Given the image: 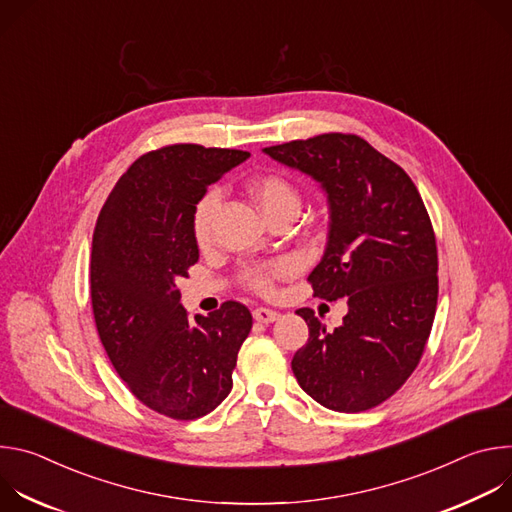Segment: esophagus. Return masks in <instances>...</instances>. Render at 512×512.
I'll use <instances>...</instances> for the list:
<instances>
[{
  "mask_svg": "<svg viewBox=\"0 0 512 512\" xmlns=\"http://www.w3.org/2000/svg\"><path fill=\"white\" fill-rule=\"evenodd\" d=\"M253 318L257 322H261V324H271V322H275L279 318V314L275 310H269V308H255L253 310Z\"/></svg>",
  "mask_w": 512,
  "mask_h": 512,
  "instance_id": "obj_1",
  "label": "esophagus"
}]
</instances>
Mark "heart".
Returning <instances> with one entry per match:
<instances>
[{
    "mask_svg": "<svg viewBox=\"0 0 512 512\" xmlns=\"http://www.w3.org/2000/svg\"><path fill=\"white\" fill-rule=\"evenodd\" d=\"M249 194L255 200V204L261 208V212L267 216L277 214V212H300L302 206V196L300 190L291 184L285 176L279 174H265L257 176L249 182ZM218 202H221V194L218 190L206 192L200 202L196 204L194 210V239L198 245H206L210 241V231H212V218L218 208ZM294 271V265L289 261H273V263H263V265H253L245 271L247 283L261 291V294H269L273 289V283L285 275Z\"/></svg>",
    "mask_w": 512,
    "mask_h": 512,
    "instance_id": "b5f03b06",
    "label": "heart"
}]
</instances>
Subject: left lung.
Masks as SVG:
<instances>
[{"label": "left lung", "instance_id": "1", "mask_svg": "<svg viewBox=\"0 0 512 512\" xmlns=\"http://www.w3.org/2000/svg\"><path fill=\"white\" fill-rule=\"evenodd\" d=\"M314 178L328 198V241L310 273L314 296L346 298L332 332L302 308L310 338L291 360L320 405L358 413L415 371L437 306V249L423 200L395 162L358 135L324 133L263 150Z\"/></svg>", "mask_w": 512, "mask_h": 512}]
</instances>
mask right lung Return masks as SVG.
I'll list each match as a JSON object with an SVG mask.
<instances>
[{"label": "right lung", "mask_w": 512, "mask_h": 512, "mask_svg": "<svg viewBox=\"0 0 512 512\" xmlns=\"http://www.w3.org/2000/svg\"><path fill=\"white\" fill-rule=\"evenodd\" d=\"M249 156L196 143L145 154L97 218L91 300L99 338L129 391L172 419H198L225 401L253 326L239 302L190 320L176 285L198 261L196 204Z\"/></svg>", "instance_id": "add662e5"}]
</instances>
